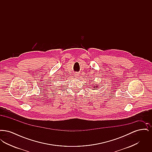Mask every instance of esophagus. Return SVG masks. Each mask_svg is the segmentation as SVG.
Returning a JSON list of instances; mask_svg holds the SVG:
<instances>
[{
	"label": "esophagus",
	"mask_w": 152,
	"mask_h": 152,
	"mask_svg": "<svg viewBox=\"0 0 152 152\" xmlns=\"http://www.w3.org/2000/svg\"><path fill=\"white\" fill-rule=\"evenodd\" d=\"M75 77H79V74H77V73H76V74H75Z\"/></svg>",
	"instance_id": "34e87169"
}]
</instances>
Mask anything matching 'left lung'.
I'll use <instances>...</instances> for the list:
<instances>
[{
  "instance_id": "8db88e82",
  "label": "left lung",
  "mask_w": 152,
  "mask_h": 152,
  "mask_svg": "<svg viewBox=\"0 0 152 152\" xmlns=\"http://www.w3.org/2000/svg\"><path fill=\"white\" fill-rule=\"evenodd\" d=\"M98 87H99V86L97 84H95L94 86V89H97Z\"/></svg>"
}]
</instances>
